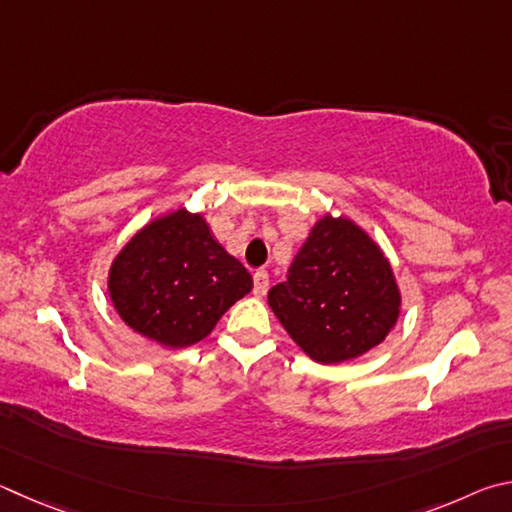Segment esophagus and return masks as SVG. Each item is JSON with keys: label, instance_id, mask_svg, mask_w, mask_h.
I'll return each instance as SVG.
<instances>
[{"label": "esophagus", "instance_id": "obj_1", "mask_svg": "<svg viewBox=\"0 0 512 512\" xmlns=\"http://www.w3.org/2000/svg\"><path fill=\"white\" fill-rule=\"evenodd\" d=\"M267 288H270V274L265 270H256L254 272V294L256 297H265Z\"/></svg>", "mask_w": 512, "mask_h": 512}]
</instances>
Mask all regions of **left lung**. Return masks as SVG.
Returning a JSON list of instances; mask_svg holds the SVG:
<instances>
[{
	"label": "left lung",
	"instance_id": "obj_1",
	"mask_svg": "<svg viewBox=\"0 0 512 512\" xmlns=\"http://www.w3.org/2000/svg\"><path fill=\"white\" fill-rule=\"evenodd\" d=\"M267 303L312 362L342 364L387 339L402 292L378 240L346 215L324 213Z\"/></svg>",
	"mask_w": 512,
	"mask_h": 512
}]
</instances>
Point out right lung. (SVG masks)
<instances>
[{
    "label": "right lung",
    "mask_w": 512,
    "mask_h": 512,
    "mask_svg": "<svg viewBox=\"0 0 512 512\" xmlns=\"http://www.w3.org/2000/svg\"><path fill=\"white\" fill-rule=\"evenodd\" d=\"M251 288L247 267L220 245L204 213L186 206L134 231L107 270L116 315L164 348L202 342Z\"/></svg>",
    "instance_id": "add662e5"
}]
</instances>
